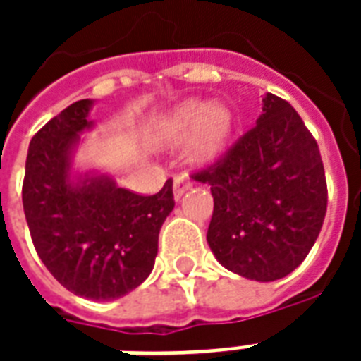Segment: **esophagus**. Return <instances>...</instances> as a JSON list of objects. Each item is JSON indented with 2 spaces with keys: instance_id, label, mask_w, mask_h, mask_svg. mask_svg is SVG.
I'll list each match as a JSON object with an SVG mask.
<instances>
[{
  "instance_id": "obj_1",
  "label": "esophagus",
  "mask_w": 361,
  "mask_h": 361,
  "mask_svg": "<svg viewBox=\"0 0 361 361\" xmlns=\"http://www.w3.org/2000/svg\"><path fill=\"white\" fill-rule=\"evenodd\" d=\"M191 187V181L187 180V178H183V176H178L174 180V198L176 200H180L181 197H183V192L187 191Z\"/></svg>"
}]
</instances>
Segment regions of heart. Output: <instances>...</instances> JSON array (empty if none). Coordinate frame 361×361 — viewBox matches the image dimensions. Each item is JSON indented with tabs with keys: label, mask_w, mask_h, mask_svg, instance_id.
Wrapping results in <instances>:
<instances>
[{
	"label": "heart",
	"mask_w": 361,
	"mask_h": 361,
	"mask_svg": "<svg viewBox=\"0 0 361 361\" xmlns=\"http://www.w3.org/2000/svg\"><path fill=\"white\" fill-rule=\"evenodd\" d=\"M232 118L223 106H206L198 101L181 104L170 116L163 127L166 138H178L195 129L191 142V155L195 159H209L221 152L231 135Z\"/></svg>",
	"instance_id": "heart-1"
}]
</instances>
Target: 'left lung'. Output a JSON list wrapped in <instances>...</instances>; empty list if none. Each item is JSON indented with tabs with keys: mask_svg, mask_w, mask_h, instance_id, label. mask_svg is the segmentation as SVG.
<instances>
[{
	"mask_svg": "<svg viewBox=\"0 0 361 361\" xmlns=\"http://www.w3.org/2000/svg\"><path fill=\"white\" fill-rule=\"evenodd\" d=\"M208 243L226 269L255 281L285 277L305 260L328 206L319 144L290 103L268 93L257 123L214 163Z\"/></svg>",
	"mask_w": 361,
	"mask_h": 361,
	"instance_id": "8db88e82",
	"label": "left lung"
}]
</instances>
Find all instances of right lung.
Returning <instances> with one entry per match:
<instances>
[{
    "mask_svg": "<svg viewBox=\"0 0 361 361\" xmlns=\"http://www.w3.org/2000/svg\"><path fill=\"white\" fill-rule=\"evenodd\" d=\"M92 101H76L31 138L22 204L31 241L47 269L76 296L116 300L146 281L159 231L174 209L172 180L136 195L109 178L69 180L71 147L87 129Z\"/></svg>",
    "mask_w": 361,
    "mask_h": 361,
    "instance_id": "right-lung-1",
    "label": "right lung"
}]
</instances>
